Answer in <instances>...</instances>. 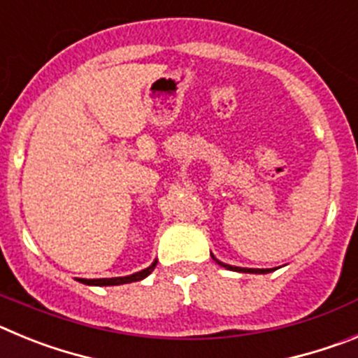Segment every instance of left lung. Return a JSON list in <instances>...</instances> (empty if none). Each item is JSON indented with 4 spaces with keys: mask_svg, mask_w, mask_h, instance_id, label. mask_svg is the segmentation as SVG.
I'll return each instance as SVG.
<instances>
[{
    "mask_svg": "<svg viewBox=\"0 0 358 358\" xmlns=\"http://www.w3.org/2000/svg\"><path fill=\"white\" fill-rule=\"evenodd\" d=\"M217 264L218 265H222V267H226V268H229V271H238V273H252V274H267L268 271H271V268H242V267H233V265H226V264H222V262H218L217 260Z\"/></svg>",
    "mask_w": 358,
    "mask_h": 358,
    "instance_id": "left-lung-1",
    "label": "left lung"
}]
</instances>
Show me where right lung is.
<instances>
[{"label": "right lung", "instance_id": "1", "mask_svg": "<svg viewBox=\"0 0 358 358\" xmlns=\"http://www.w3.org/2000/svg\"><path fill=\"white\" fill-rule=\"evenodd\" d=\"M156 264L157 262H154L150 267L143 268V271H140V273L131 274V276H125V278H103V280H78V281H80V283H84V285H98V287L123 285V283H132V281H140V280H143V278H147L148 274L154 271Z\"/></svg>", "mask_w": 358, "mask_h": 358}]
</instances>
